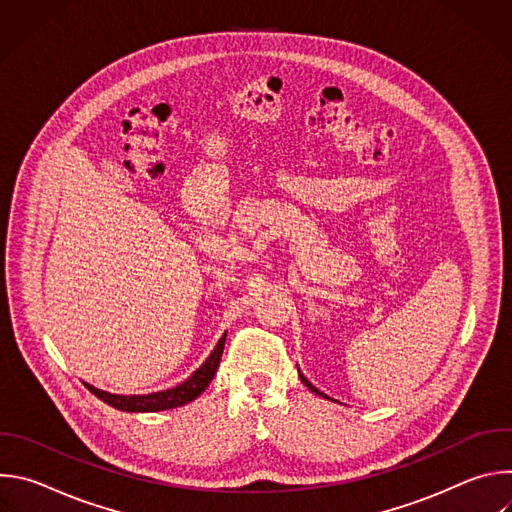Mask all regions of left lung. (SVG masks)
Listing matches in <instances>:
<instances>
[{
	"mask_svg": "<svg viewBox=\"0 0 512 512\" xmlns=\"http://www.w3.org/2000/svg\"><path fill=\"white\" fill-rule=\"evenodd\" d=\"M298 373H300V371H298ZM300 379H302V383H304V385H306V387H308L312 393H316V395H320V397H324V399H330L328 395H324L322 391H318V389H316V387H314V385H312V383H310V381H308V379H306L302 373H300ZM330 401H334V399H330Z\"/></svg>",
	"mask_w": 512,
	"mask_h": 512,
	"instance_id": "1",
	"label": "left lung"
}]
</instances>
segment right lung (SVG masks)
<instances>
[{"label":"right lung","instance_id":"right-lung-1","mask_svg":"<svg viewBox=\"0 0 512 512\" xmlns=\"http://www.w3.org/2000/svg\"><path fill=\"white\" fill-rule=\"evenodd\" d=\"M225 338H227V334H223V338L218 340V344L214 346L210 356L202 362V367L198 371H194L192 377H188L184 383H180L174 389L158 391V393H150V395H115V393L101 391L93 385H87V383L85 385L95 397H99L101 401H105L107 405H111L119 411L150 413V411H166V409L182 407V405L194 401L210 385L212 377L216 375L218 362H221V356H223Z\"/></svg>","mask_w":512,"mask_h":512}]
</instances>
